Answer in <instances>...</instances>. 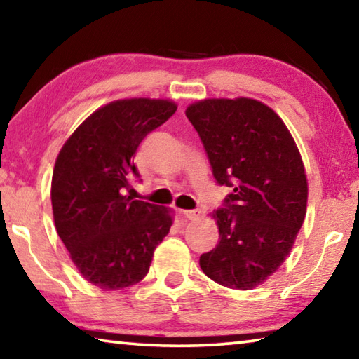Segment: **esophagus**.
Returning <instances> with one entry per match:
<instances>
[{
	"label": "esophagus",
	"mask_w": 359,
	"mask_h": 359,
	"mask_svg": "<svg viewBox=\"0 0 359 359\" xmlns=\"http://www.w3.org/2000/svg\"><path fill=\"white\" fill-rule=\"evenodd\" d=\"M182 214H184V217H185V218H188V220H194V218H198L199 215H201V210H199V209L182 210Z\"/></svg>",
	"instance_id": "esophagus-1"
}]
</instances>
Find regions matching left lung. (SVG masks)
<instances>
[{
  "instance_id": "1",
  "label": "left lung",
  "mask_w": 359,
  "mask_h": 359,
  "mask_svg": "<svg viewBox=\"0 0 359 359\" xmlns=\"http://www.w3.org/2000/svg\"><path fill=\"white\" fill-rule=\"evenodd\" d=\"M185 114L217 184L233 188L214 214L220 242L199 266L223 287L252 290L280 267L306 217L299 150L282 118L257 100H204Z\"/></svg>"
}]
</instances>
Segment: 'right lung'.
Instances as JSON below:
<instances>
[{
    "mask_svg": "<svg viewBox=\"0 0 359 359\" xmlns=\"http://www.w3.org/2000/svg\"><path fill=\"white\" fill-rule=\"evenodd\" d=\"M175 111L168 100L114 101L60 150L50 191L57 233L82 277L101 290L141 282L171 228L166 208L125 196V190L139 179V144Z\"/></svg>",
    "mask_w": 359,
    "mask_h": 359,
    "instance_id": "1",
    "label": "right lung"
}]
</instances>
